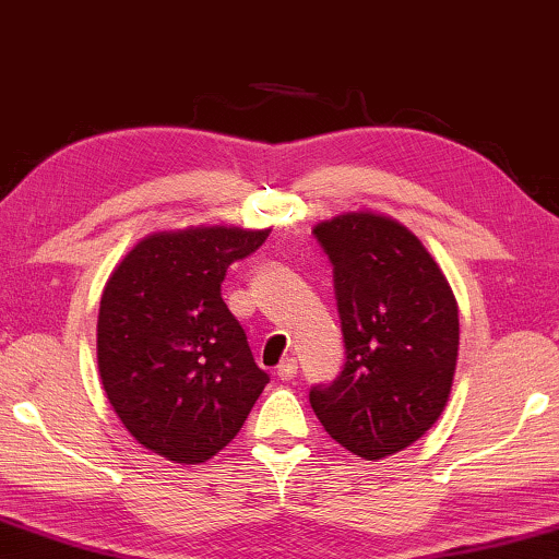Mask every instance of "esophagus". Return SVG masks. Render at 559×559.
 Segmentation results:
<instances>
[{
  "instance_id": "obj_1",
  "label": "esophagus",
  "mask_w": 559,
  "mask_h": 559,
  "mask_svg": "<svg viewBox=\"0 0 559 559\" xmlns=\"http://www.w3.org/2000/svg\"><path fill=\"white\" fill-rule=\"evenodd\" d=\"M295 373H297V359H292V356L277 366V379H280V381L295 379Z\"/></svg>"
}]
</instances>
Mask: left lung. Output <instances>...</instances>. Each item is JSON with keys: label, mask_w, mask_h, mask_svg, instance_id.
Instances as JSON below:
<instances>
[{"label": "left lung", "mask_w": 559, "mask_h": 559, "mask_svg": "<svg viewBox=\"0 0 559 559\" xmlns=\"http://www.w3.org/2000/svg\"><path fill=\"white\" fill-rule=\"evenodd\" d=\"M334 264L346 364L309 391L324 431L381 461L416 443L451 396L459 301L424 242L389 215L352 210L314 225Z\"/></svg>", "instance_id": "8db88e82"}]
</instances>
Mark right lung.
<instances>
[{"instance_id":"right-lung-1","label":"right lung","mask_w":559,"mask_h":559,"mask_svg":"<svg viewBox=\"0 0 559 559\" xmlns=\"http://www.w3.org/2000/svg\"><path fill=\"white\" fill-rule=\"evenodd\" d=\"M270 230L203 223L151 233L106 282L96 324L100 383L128 433L160 459H213L267 386L219 285Z\"/></svg>"}]
</instances>
